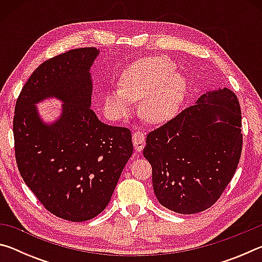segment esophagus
<instances>
[{
    "mask_svg": "<svg viewBox=\"0 0 262 262\" xmlns=\"http://www.w3.org/2000/svg\"><path fill=\"white\" fill-rule=\"evenodd\" d=\"M133 144H134V148L136 151H142L144 148L145 144V136L142 132L137 130L133 133Z\"/></svg>",
    "mask_w": 262,
    "mask_h": 262,
    "instance_id": "1",
    "label": "esophagus"
}]
</instances>
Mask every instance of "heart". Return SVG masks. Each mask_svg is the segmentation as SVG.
Returning <instances> with one entry per match:
<instances>
[{"label": "heart", "mask_w": 262, "mask_h": 262, "mask_svg": "<svg viewBox=\"0 0 262 262\" xmlns=\"http://www.w3.org/2000/svg\"><path fill=\"white\" fill-rule=\"evenodd\" d=\"M185 75L176 72V64L165 56L144 57L123 72L120 89L104 97L105 108L115 118L127 117L133 101H141L145 120L161 123L178 114L187 94Z\"/></svg>", "instance_id": "1"}]
</instances>
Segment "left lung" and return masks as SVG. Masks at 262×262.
<instances>
[{
  "label": "left lung",
  "mask_w": 262,
  "mask_h": 262,
  "mask_svg": "<svg viewBox=\"0 0 262 262\" xmlns=\"http://www.w3.org/2000/svg\"><path fill=\"white\" fill-rule=\"evenodd\" d=\"M242 112L228 88L208 91L150 132L143 156L162 206L195 214L219 200L236 172L243 147Z\"/></svg>",
  "instance_id": "left-lung-1"
}]
</instances>
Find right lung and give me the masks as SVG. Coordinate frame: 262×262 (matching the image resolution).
<instances>
[{
	"instance_id": "right-lung-1",
	"label": "right lung",
	"mask_w": 262,
	"mask_h": 262,
	"mask_svg": "<svg viewBox=\"0 0 262 262\" xmlns=\"http://www.w3.org/2000/svg\"><path fill=\"white\" fill-rule=\"evenodd\" d=\"M99 50L75 48L41 63L16 101L15 155L21 178L46 209L84 222L103 211L133 154L130 130L101 122L91 110L90 68ZM64 103L52 124L36 104Z\"/></svg>"
}]
</instances>
